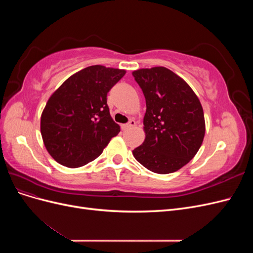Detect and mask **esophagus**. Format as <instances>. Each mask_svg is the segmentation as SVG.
<instances>
[{"instance_id":"obj_1","label":"esophagus","mask_w":253,"mask_h":253,"mask_svg":"<svg viewBox=\"0 0 253 253\" xmlns=\"http://www.w3.org/2000/svg\"><path fill=\"white\" fill-rule=\"evenodd\" d=\"M135 126H136V121L133 120V119H131V120H129L128 124L122 125V126H121V128H122V129H127V128H131V127Z\"/></svg>"}]
</instances>
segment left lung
I'll list each match as a JSON object with an SVG mask.
<instances>
[{"label":"left lung","mask_w":253,"mask_h":253,"mask_svg":"<svg viewBox=\"0 0 253 253\" xmlns=\"http://www.w3.org/2000/svg\"><path fill=\"white\" fill-rule=\"evenodd\" d=\"M145 98V138L133 155L148 170L169 174L186 166L200 150L206 125L203 106L189 84L169 68L132 73Z\"/></svg>","instance_id":"left-lung-1"}]
</instances>
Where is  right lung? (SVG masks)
Here are the masks:
<instances>
[{
	"label": "right lung",
	"mask_w": 253,
	"mask_h": 253,
	"mask_svg": "<svg viewBox=\"0 0 253 253\" xmlns=\"http://www.w3.org/2000/svg\"><path fill=\"white\" fill-rule=\"evenodd\" d=\"M125 75V70L91 65L53 91L42 112L40 128L45 148L57 163L67 168L85 166L120 132L106 95Z\"/></svg>",
	"instance_id": "obj_1"
}]
</instances>
